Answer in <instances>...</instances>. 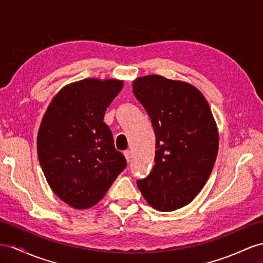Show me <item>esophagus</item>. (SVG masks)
<instances>
[{"label": "esophagus", "instance_id": "1", "mask_svg": "<svg viewBox=\"0 0 263 263\" xmlns=\"http://www.w3.org/2000/svg\"><path fill=\"white\" fill-rule=\"evenodd\" d=\"M123 154H124V157H125V159H126V161H127V163H129L130 160H131V157H132L131 152H130L129 150H126V151L123 152Z\"/></svg>", "mask_w": 263, "mask_h": 263}]
</instances>
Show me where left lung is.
Returning <instances> with one entry per match:
<instances>
[{
	"label": "left lung",
	"instance_id": "left-lung-1",
	"mask_svg": "<svg viewBox=\"0 0 263 263\" xmlns=\"http://www.w3.org/2000/svg\"><path fill=\"white\" fill-rule=\"evenodd\" d=\"M133 94L143 105L156 134L154 166L137 180L152 208L169 212L196 198L217 159L219 134L202 93L181 81L160 76L139 78Z\"/></svg>",
	"mask_w": 263,
	"mask_h": 263
}]
</instances>
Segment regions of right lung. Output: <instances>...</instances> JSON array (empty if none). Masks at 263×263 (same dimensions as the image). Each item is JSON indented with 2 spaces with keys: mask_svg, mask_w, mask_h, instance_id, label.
<instances>
[{
  "mask_svg": "<svg viewBox=\"0 0 263 263\" xmlns=\"http://www.w3.org/2000/svg\"><path fill=\"white\" fill-rule=\"evenodd\" d=\"M118 80L86 79L52 100L37 133L40 165L57 196L74 209H87L126 166L117 151L104 113L122 90Z\"/></svg>",
  "mask_w": 263,
  "mask_h": 263,
  "instance_id": "1",
  "label": "right lung"
}]
</instances>
